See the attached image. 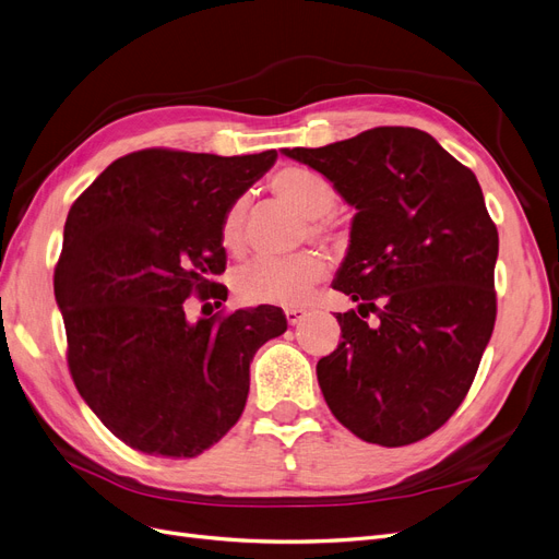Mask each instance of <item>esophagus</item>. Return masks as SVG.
<instances>
[{
	"label": "esophagus",
	"mask_w": 559,
	"mask_h": 559,
	"mask_svg": "<svg viewBox=\"0 0 559 559\" xmlns=\"http://www.w3.org/2000/svg\"><path fill=\"white\" fill-rule=\"evenodd\" d=\"M285 318H287V324L295 326L306 318V311H301V308H285Z\"/></svg>",
	"instance_id": "34e87169"
}]
</instances>
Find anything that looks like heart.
<instances>
[{
    "label": "heart",
    "instance_id": "obj_1",
    "mask_svg": "<svg viewBox=\"0 0 559 559\" xmlns=\"http://www.w3.org/2000/svg\"><path fill=\"white\" fill-rule=\"evenodd\" d=\"M269 189L287 206L304 216V230L308 239L336 241L338 230L329 212L336 206V186L324 175L287 165L269 179ZM246 200L239 198L227 206L221 221V241L230 253H241ZM326 276V262L316 251H301L287 258H258L243 264L235 276V293L246 304L299 306L311 297L313 287Z\"/></svg>",
    "mask_w": 559,
    "mask_h": 559
}]
</instances>
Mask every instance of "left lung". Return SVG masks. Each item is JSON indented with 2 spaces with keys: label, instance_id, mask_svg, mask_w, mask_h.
I'll use <instances>...</instances> for the list:
<instances>
[{
  "label": "left lung",
  "instance_id": "left-lung-1",
  "mask_svg": "<svg viewBox=\"0 0 559 559\" xmlns=\"http://www.w3.org/2000/svg\"><path fill=\"white\" fill-rule=\"evenodd\" d=\"M283 154L357 210L334 290L359 306L336 313L343 341L318 361L324 401L364 442H419L467 396L498 316L500 239L481 186L409 127ZM368 312L376 325L362 320Z\"/></svg>",
  "mask_w": 559,
  "mask_h": 559
}]
</instances>
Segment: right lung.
I'll return each instance as SVG.
<instances>
[{
	"instance_id": "obj_1",
	"label": "right lung",
	"mask_w": 559,
	"mask_h": 559,
	"mask_svg": "<svg viewBox=\"0 0 559 559\" xmlns=\"http://www.w3.org/2000/svg\"><path fill=\"white\" fill-rule=\"evenodd\" d=\"M142 150L117 158L67 216L55 266L69 370L115 438L195 459L243 412L258 349L281 336L276 306L191 322L186 299L225 301L221 221L276 160ZM218 301V306H221Z\"/></svg>"
}]
</instances>
